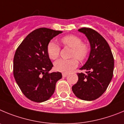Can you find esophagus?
<instances>
[{
  "label": "esophagus",
  "instance_id": "obj_1",
  "mask_svg": "<svg viewBox=\"0 0 124 124\" xmlns=\"http://www.w3.org/2000/svg\"><path fill=\"white\" fill-rule=\"evenodd\" d=\"M67 75H68L67 73H62V77H66Z\"/></svg>",
  "mask_w": 124,
  "mask_h": 124
}]
</instances>
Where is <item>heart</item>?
<instances>
[{"instance_id": "1", "label": "heart", "mask_w": 124, "mask_h": 124, "mask_svg": "<svg viewBox=\"0 0 124 124\" xmlns=\"http://www.w3.org/2000/svg\"><path fill=\"white\" fill-rule=\"evenodd\" d=\"M61 42L63 46H67L72 48L70 59H59L54 63V68L59 72L68 73L78 65V60L82 61L88 56L89 47L88 45L82 43V40L78 36L73 34L65 36L61 39ZM61 48L59 45L53 41H51L47 46V52L49 57L52 60L57 59L60 54ZM75 57L77 58L76 59Z\"/></svg>"}]
</instances>
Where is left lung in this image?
<instances>
[{
    "mask_svg": "<svg viewBox=\"0 0 124 124\" xmlns=\"http://www.w3.org/2000/svg\"><path fill=\"white\" fill-rule=\"evenodd\" d=\"M85 34L90 44L89 57L80 69L78 80L72 89L76 96L85 101H93L105 92L113 76L114 57L105 39L95 30L82 28L78 30Z\"/></svg>",
    "mask_w": 124,
    "mask_h": 124,
    "instance_id": "8db88e82",
    "label": "left lung"
}]
</instances>
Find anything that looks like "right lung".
<instances>
[{
  "mask_svg": "<svg viewBox=\"0 0 124 124\" xmlns=\"http://www.w3.org/2000/svg\"><path fill=\"white\" fill-rule=\"evenodd\" d=\"M61 31L41 28L30 33L22 41L13 59V75L24 95L31 101L48 100L62 78L61 72H49L53 65L47 52V46Z\"/></svg>",
  "mask_w": 124,
  "mask_h": 124,
  "instance_id": "1",
  "label": "right lung"
}]
</instances>
